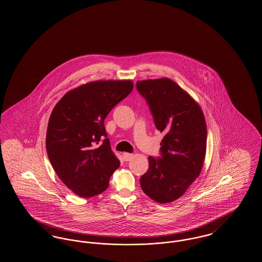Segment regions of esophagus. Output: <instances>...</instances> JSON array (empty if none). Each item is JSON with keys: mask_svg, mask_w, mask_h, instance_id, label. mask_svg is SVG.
Instances as JSON below:
<instances>
[{"mask_svg": "<svg viewBox=\"0 0 262 262\" xmlns=\"http://www.w3.org/2000/svg\"><path fill=\"white\" fill-rule=\"evenodd\" d=\"M122 156H123V159H124V161H130L132 158H133V154H131V153H127V152H124L123 154H122Z\"/></svg>", "mask_w": 262, "mask_h": 262, "instance_id": "obj_1", "label": "esophagus"}]
</instances>
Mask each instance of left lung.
<instances>
[{
  "label": "left lung",
  "mask_w": 262,
  "mask_h": 262,
  "mask_svg": "<svg viewBox=\"0 0 262 262\" xmlns=\"http://www.w3.org/2000/svg\"><path fill=\"white\" fill-rule=\"evenodd\" d=\"M137 89L149 105L156 128L165 135L162 157H148L149 168L140 179L141 187L155 202H173L202 170L207 150L202 108L167 77L137 81Z\"/></svg>",
  "instance_id": "8db88e82"
}]
</instances>
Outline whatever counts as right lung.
Listing matches in <instances>:
<instances>
[{
    "label": "right lung",
    "mask_w": 262,
    "mask_h": 262,
    "mask_svg": "<svg viewBox=\"0 0 262 262\" xmlns=\"http://www.w3.org/2000/svg\"><path fill=\"white\" fill-rule=\"evenodd\" d=\"M132 80H97L66 93L51 114L46 136L49 160L60 180L75 194H100L120 162L109 139L100 143L104 120L133 90Z\"/></svg>",
    "instance_id": "right-lung-1"
}]
</instances>
